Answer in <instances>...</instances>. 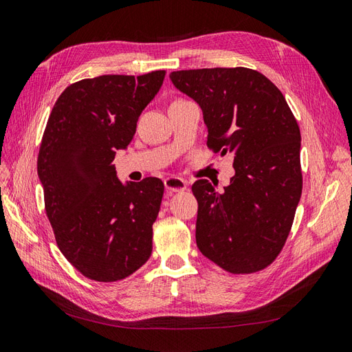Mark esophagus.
<instances>
[{
    "mask_svg": "<svg viewBox=\"0 0 352 352\" xmlns=\"http://www.w3.org/2000/svg\"><path fill=\"white\" fill-rule=\"evenodd\" d=\"M164 183H165L168 193H178V192H183L187 188L186 179L178 178V177H168Z\"/></svg>",
    "mask_w": 352,
    "mask_h": 352,
    "instance_id": "obj_1",
    "label": "esophagus"
}]
</instances>
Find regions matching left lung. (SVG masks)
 <instances>
[{
  "mask_svg": "<svg viewBox=\"0 0 352 352\" xmlns=\"http://www.w3.org/2000/svg\"><path fill=\"white\" fill-rule=\"evenodd\" d=\"M174 86L201 107L206 146L233 156L235 175L219 192L197 179L196 244L232 274H251L276 258L302 195L300 129L284 95L250 68L174 71Z\"/></svg>",
  "mask_w": 352,
  "mask_h": 352,
  "instance_id": "obj_1",
  "label": "left lung"
}]
</instances>
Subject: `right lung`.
I'll use <instances>...</instances> for the list:
<instances>
[{
	"label": "right lung",
	"mask_w": 352,
	"mask_h": 352,
	"mask_svg": "<svg viewBox=\"0 0 352 352\" xmlns=\"http://www.w3.org/2000/svg\"><path fill=\"white\" fill-rule=\"evenodd\" d=\"M165 74L80 80L60 94L47 120L37 162L47 217L62 254L95 281L129 276L151 256L164 183H122L113 160L128 148Z\"/></svg>",
	"instance_id": "1"
}]
</instances>
